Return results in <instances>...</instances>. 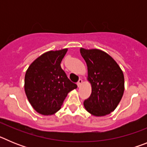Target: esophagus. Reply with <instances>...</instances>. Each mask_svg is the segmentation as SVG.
I'll return each mask as SVG.
<instances>
[{"mask_svg": "<svg viewBox=\"0 0 147 147\" xmlns=\"http://www.w3.org/2000/svg\"><path fill=\"white\" fill-rule=\"evenodd\" d=\"M82 82H83L82 80H81V79H80V80H79V81H78V82H77L78 87H80V85H81L82 84Z\"/></svg>", "mask_w": 147, "mask_h": 147, "instance_id": "34e87169", "label": "esophagus"}]
</instances>
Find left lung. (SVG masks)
<instances>
[{"label":"left lung","mask_w":147,"mask_h":147,"mask_svg":"<svg viewBox=\"0 0 147 147\" xmlns=\"http://www.w3.org/2000/svg\"><path fill=\"white\" fill-rule=\"evenodd\" d=\"M80 54L88 66V78L91 94L84 102L89 113L101 117L114 111L124 91V77L118 63L99 49L81 48Z\"/></svg>","instance_id":"1"}]
</instances>
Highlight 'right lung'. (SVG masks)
<instances>
[{"mask_svg":"<svg viewBox=\"0 0 147 147\" xmlns=\"http://www.w3.org/2000/svg\"><path fill=\"white\" fill-rule=\"evenodd\" d=\"M67 51V49H64L44 53L26 72V95L32 107L40 114L56 113L60 110L67 93L77 88L60 66Z\"/></svg>","mask_w":147,"mask_h":147,"instance_id":"1","label":"right lung"}]
</instances>
